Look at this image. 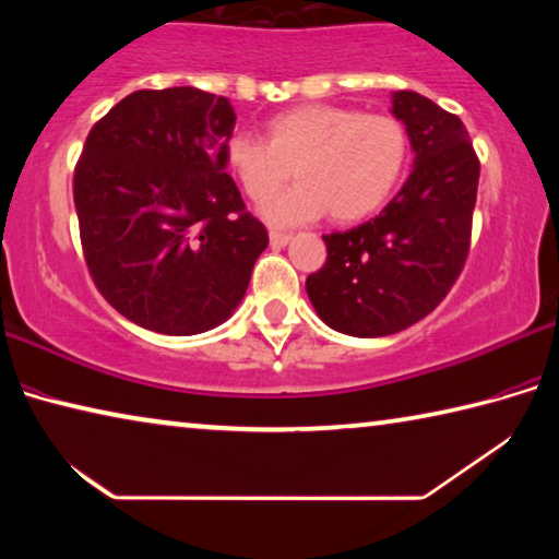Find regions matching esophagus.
<instances>
[{
	"label": "esophagus",
	"mask_w": 559,
	"mask_h": 559,
	"mask_svg": "<svg viewBox=\"0 0 559 559\" xmlns=\"http://www.w3.org/2000/svg\"><path fill=\"white\" fill-rule=\"evenodd\" d=\"M269 239H271L273 246H278V249H281V246H286V243L293 239V236L286 234V231H271Z\"/></svg>",
	"instance_id": "34e87169"
}]
</instances>
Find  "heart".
Here are the masks:
<instances>
[{"label":"heart","instance_id":"b5f03b06","mask_svg":"<svg viewBox=\"0 0 559 559\" xmlns=\"http://www.w3.org/2000/svg\"><path fill=\"white\" fill-rule=\"evenodd\" d=\"M222 163L243 194L263 202L289 176L299 182L263 204V219L288 226L325 214L337 224L374 214L409 165V132L386 112L308 103L266 122V140L234 132Z\"/></svg>","mask_w":559,"mask_h":559}]
</instances>
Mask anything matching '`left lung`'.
I'll return each mask as SVG.
<instances>
[{"mask_svg": "<svg viewBox=\"0 0 559 559\" xmlns=\"http://www.w3.org/2000/svg\"><path fill=\"white\" fill-rule=\"evenodd\" d=\"M392 112L409 132V179L380 216L325 234L328 259L306 281L320 320L355 337L394 335L427 318L471 249L480 163L466 126L414 91H396Z\"/></svg>", "mask_w": 559, "mask_h": 559, "instance_id": "1", "label": "left lung"}]
</instances>
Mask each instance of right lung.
Wrapping results in <instances>:
<instances>
[{"mask_svg":"<svg viewBox=\"0 0 559 559\" xmlns=\"http://www.w3.org/2000/svg\"><path fill=\"white\" fill-rule=\"evenodd\" d=\"M231 103L192 86L135 91L91 128L73 173L83 257L120 316L163 335L229 318L269 231L226 175Z\"/></svg>","mask_w":559,"mask_h":559,"instance_id":"obj_1","label":"right lung"}]
</instances>
